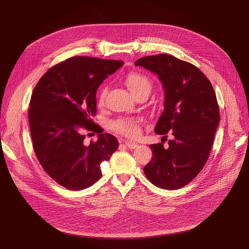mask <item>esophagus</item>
<instances>
[{"label": "esophagus", "mask_w": 249, "mask_h": 249, "mask_svg": "<svg viewBox=\"0 0 249 249\" xmlns=\"http://www.w3.org/2000/svg\"><path fill=\"white\" fill-rule=\"evenodd\" d=\"M125 144H126V146H127L128 148H130V149H134V148H136V147L138 146L137 143L131 142V141H125Z\"/></svg>", "instance_id": "34e87169"}]
</instances>
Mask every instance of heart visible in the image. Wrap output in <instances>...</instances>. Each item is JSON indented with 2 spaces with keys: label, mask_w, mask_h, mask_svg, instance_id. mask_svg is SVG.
I'll use <instances>...</instances> for the list:
<instances>
[{
  "label": "heart",
  "mask_w": 249,
  "mask_h": 249,
  "mask_svg": "<svg viewBox=\"0 0 249 249\" xmlns=\"http://www.w3.org/2000/svg\"><path fill=\"white\" fill-rule=\"evenodd\" d=\"M124 83L135 97L142 94L148 95L151 89L149 78L145 74L136 71H129L124 76ZM107 91V87H103L100 90L98 96V104L101 107L104 106L105 101H106ZM112 129L117 133L133 138L138 136L140 133V123L134 118H119V119H117L112 123Z\"/></svg>",
  "instance_id": "obj_1"
}]
</instances>
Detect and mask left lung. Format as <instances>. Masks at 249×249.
I'll return each mask as SVG.
<instances>
[{
	"instance_id": "1",
	"label": "left lung",
	"mask_w": 249,
	"mask_h": 249,
	"mask_svg": "<svg viewBox=\"0 0 249 249\" xmlns=\"http://www.w3.org/2000/svg\"><path fill=\"white\" fill-rule=\"evenodd\" d=\"M135 65L159 75L165 91L164 110L156 123V134L173 138L167 146L149 145L152 160L144 166L148 180L156 187L178 190L202 171L210 155L220 121L212 84L194 64L169 54L139 58Z\"/></svg>"
}]
</instances>
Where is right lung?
<instances>
[{
  "instance_id": "obj_1",
  "label": "right lung",
  "mask_w": 249,
  "mask_h": 249,
  "mask_svg": "<svg viewBox=\"0 0 249 249\" xmlns=\"http://www.w3.org/2000/svg\"><path fill=\"white\" fill-rule=\"evenodd\" d=\"M123 61L73 56L49 69L34 88L28 119L34 152L45 173L72 191L93 186L102 177L101 163L110 160L118 140L93 121L96 93ZM86 132L99 133L83 144Z\"/></svg>"
}]
</instances>
